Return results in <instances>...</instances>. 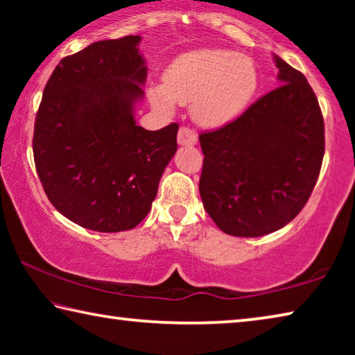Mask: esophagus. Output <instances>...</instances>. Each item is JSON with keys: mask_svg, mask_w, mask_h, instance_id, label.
Masks as SVG:
<instances>
[{"mask_svg": "<svg viewBox=\"0 0 355 355\" xmlns=\"http://www.w3.org/2000/svg\"><path fill=\"white\" fill-rule=\"evenodd\" d=\"M177 141L180 146H194L197 142V135L194 130H191L189 127H182L178 130V136H177Z\"/></svg>", "mask_w": 355, "mask_h": 355, "instance_id": "obj_1", "label": "esophagus"}]
</instances>
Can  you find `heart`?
Returning a JSON list of instances; mask_svg holds the SVG:
<instances>
[{"mask_svg": "<svg viewBox=\"0 0 355 355\" xmlns=\"http://www.w3.org/2000/svg\"><path fill=\"white\" fill-rule=\"evenodd\" d=\"M258 84L252 59L222 48H202L180 55L164 71L163 86L150 89L153 105L172 111L175 103L192 105V116L205 127L235 119Z\"/></svg>", "mask_w": 355, "mask_h": 355, "instance_id": "b5f03b06", "label": "heart"}]
</instances>
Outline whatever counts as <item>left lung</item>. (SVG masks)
<instances>
[{
	"label": "left lung",
	"mask_w": 355,
	"mask_h": 355,
	"mask_svg": "<svg viewBox=\"0 0 355 355\" xmlns=\"http://www.w3.org/2000/svg\"><path fill=\"white\" fill-rule=\"evenodd\" d=\"M279 84L233 122L199 136L200 197L232 236L257 238L300 213L320 177L324 120L299 70L274 55Z\"/></svg>",
	"instance_id": "left-lung-1"
}]
</instances>
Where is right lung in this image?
<instances>
[{
	"label": "right lung",
	"instance_id": "add662e5",
	"mask_svg": "<svg viewBox=\"0 0 355 355\" xmlns=\"http://www.w3.org/2000/svg\"><path fill=\"white\" fill-rule=\"evenodd\" d=\"M141 35L100 40L56 65L35 116L33 152L48 200L84 228L116 233L148 214L177 152L178 125L139 127Z\"/></svg>",
	"mask_w": 355,
	"mask_h": 355
}]
</instances>
